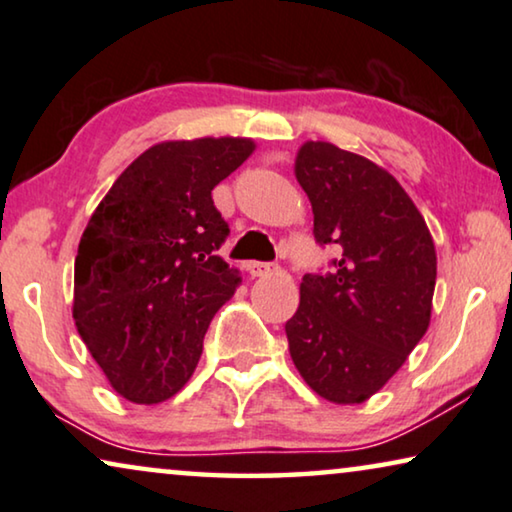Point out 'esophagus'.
<instances>
[{
  "label": "esophagus",
  "instance_id": "obj_1",
  "mask_svg": "<svg viewBox=\"0 0 512 512\" xmlns=\"http://www.w3.org/2000/svg\"><path fill=\"white\" fill-rule=\"evenodd\" d=\"M279 268L274 263H263V261H249L247 263V272L251 277H268V274L277 272Z\"/></svg>",
  "mask_w": 512,
  "mask_h": 512
}]
</instances>
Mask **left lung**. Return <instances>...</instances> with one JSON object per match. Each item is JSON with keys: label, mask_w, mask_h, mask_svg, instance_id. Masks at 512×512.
Instances as JSON below:
<instances>
[{"label": "left lung", "mask_w": 512, "mask_h": 512, "mask_svg": "<svg viewBox=\"0 0 512 512\" xmlns=\"http://www.w3.org/2000/svg\"><path fill=\"white\" fill-rule=\"evenodd\" d=\"M295 177L311 201L314 238L335 244L330 270L309 272L286 321L288 351L323 399L360 404L381 390L427 332L436 284L429 228L388 170L309 140Z\"/></svg>", "instance_id": "8db88e82"}]
</instances>
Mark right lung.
Masks as SVG:
<instances>
[{
    "mask_svg": "<svg viewBox=\"0 0 512 512\" xmlns=\"http://www.w3.org/2000/svg\"><path fill=\"white\" fill-rule=\"evenodd\" d=\"M249 138L168 140L117 177L78 244L73 321L117 395L159 404L191 379L238 270L212 189L254 152Z\"/></svg>",
    "mask_w": 512,
    "mask_h": 512,
    "instance_id": "obj_1",
    "label": "right lung"
}]
</instances>
